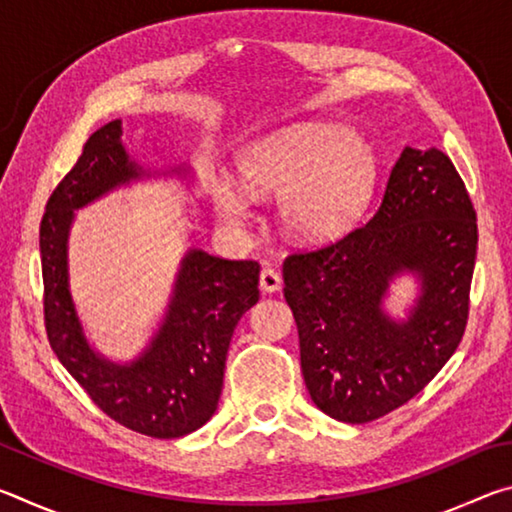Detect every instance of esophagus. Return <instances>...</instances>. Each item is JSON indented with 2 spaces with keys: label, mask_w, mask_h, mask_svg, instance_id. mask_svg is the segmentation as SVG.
<instances>
[{
  "label": "esophagus",
  "mask_w": 512,
  "mask_h": 512,
  "mask_svg": "<svg viewBox=\"0 0 512 512\" xmlns=\"http://www.w3.org/2000/svg\"><path fill=\"white\" fill-rule=\"evenodd\" d=\"M259 287L266 293H275L282 289V275L275 271V268H264L262 273H259Z\"/></svg>",
  "instance_id": "1"
}]
</instances>
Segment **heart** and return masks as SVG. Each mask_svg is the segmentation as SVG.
<instances>
[{"instance_id":"1","label":"heart","mask_w":512,"mask_h":512,"mask_svg":"<svg viewBox=\"0 0 512 512\" xmlns=\"http://www.w3.org/2000/svg\"><path fill=\"white\" fill-rule=\"evenodd\" d=\"M241 180L277 194V219L291 237L325 244L354 228L377 187L379 162L363 137L343 126L298 124L246 144L237 153ZM216 212L244 223L250 198L232 180H210Z\"/></svg>"}]
</instances>
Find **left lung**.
<instances>
[{"label":"left lung","mask_w":512,"mask_h":512,"mask_svg":"<svg viewBox=\"0 0 512 512\" xmlns=\"http://www.w3.org/2000/svg\"><path fill=\"white\" fill-rule=\"evenodd\" d=\"M476 241V212L452 160L406 146L366 225L284 259L302 377L320 411L372 422L438 375L465 332ZM404 274L416 277L419 296L395 319L385 300Z\"/></svg>","instance_id":"1"}]
</instances>
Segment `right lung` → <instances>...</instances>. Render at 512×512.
<instances>
[{"label":"right lung","mask_w":512,"mask_h":512,"mask_svg":"<svg viewBox=\"0 0 512 512\" xmlns=\"http://www.w3.org/2000/svg\"><path fill=\"white\" fill-rule=\"evenodd\" d=\"M121 133V119L92 133L79 162L47 201L40 223L47 336L58 361L112 420L151 438H180L201 429L219 406L232 332L259 300V264L189 248L146 348L131 361H112L94 350L69 289V230L76 210L135 180L192 176L187 167L144 169L128 155Z\"/></svg>","instance_id":"obj_1"}]
</instances>
